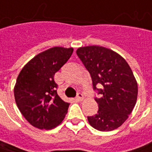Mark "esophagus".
<instances>
[{
    "label": "esophagus",
    "instance_id": "obj_1",
    "mask_svg": "<svg viewBox=\"0 0 152 152\" xmlns=\"http://www.w3.org/2000/svg\"><path fill=\"white\" fill-rule=\"evenodd\" d=\"M76 98V100H77V101H82V100L84 99V96H83V95H82L81 93H78Z\"/></svg>",
    "mask_w": 152,
    "mask_h": 152
}]
</instances>
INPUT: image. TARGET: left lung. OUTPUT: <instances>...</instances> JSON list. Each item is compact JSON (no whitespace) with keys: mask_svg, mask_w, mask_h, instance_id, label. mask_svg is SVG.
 Wrapping results in <instances>:
<instances>
[{"mask_svg":"<svg viewBox=\"0 0 152 152\" xmlns=\"http://www.w3.org/2000/svg\"><path fill=\"white\" fill-rule=\"evenodd\" d=\"M76 54L89 71L98 111L88 116L90 125L100 131H111L121 126L136 103L138 85L132 70L121 55L102 46L81 47ZM97 85L102 88H96Z\"/></svg>","mask_w":152,"mask_h":152,"instance_id":"left-lung-1","label":"left lung"}]
</instances>
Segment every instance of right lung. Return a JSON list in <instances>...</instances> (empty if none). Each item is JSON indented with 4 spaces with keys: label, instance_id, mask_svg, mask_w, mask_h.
<instances>
[{
    "label": "right lung",
    "instance_id": "right-lung-1",
    "mask_svg": "<svg viewBox=\"0 0 152 152\" xmlns=\"http://www.w3.org/2000/svg\"><path fill=\"white\" fill-rule=\"evenodd\" d=\"M72 53L73 48L53 47L34 56L19 73L15 101L24 118L36 128L54 129L66 117L70 103L57 94L54 76Z\"/></svg>",
    "mask_w": 152,
    "mask_h": 152
}]
</instances>
